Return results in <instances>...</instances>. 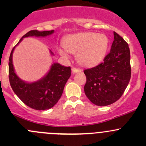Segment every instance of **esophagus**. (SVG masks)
Listing matches in <instances>:
<instances>
[{
  "instance_id": "esophagus-1",
  "label": "esophagus",
  "mask_w": 146,
  "mask_h": 146,
  "mask_svg": "<svg viewBox=\"0 0 146 146\" xmlns=\"http://www.w3.org/2000/svg\"><path fill=\"white\" fill-rule=\"evenodd\" d=\"M71 70H72V73H78V72H81L82 71L81 69L77 68H75V67H72Z\"/></svg>"
}]
</instances>
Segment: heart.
Returning a JSON list of instances; mask_svg holds the SVG:
<instances>
[{"label": "heart", "instance_id": "b5f03b06", "mask_svg": "<svg viewBox=\"0 0 146 146\" xmlns=\"http://www.w3.org/2000/svg\"><path fill=\"white\" fill-rule=\"evenodd\" d=\"M65 49L70 54H77V60L85 66H93L100 63L107 54L109 39L103 34L81 32L68 36L64 42ZM61 56L67 57V53L58 49Z\"/></svg>", "mask_w": 146, "mask_h": 146}]
</instances>
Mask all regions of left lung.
Returning <instances> with one entry per match:
<instances>
[{
	"label": "left lung",
	"mask_w": 146,
	"mask_h": 146,
	"mask_svg": "<svg viewBox=\"0 0 146 146\" xmlns=\"http://www.w3.org/2000/svg\"><path fill=\"white\" fill-rule=\"evenodd\" d=\"M84 73L87 78L84 91L91 102L98 106L115 102L123 95L131 75L128 44L114 32L111 50L104 61Z\"/></svg>",
	"instance_id": "left-lung-1"
}]
</instances>
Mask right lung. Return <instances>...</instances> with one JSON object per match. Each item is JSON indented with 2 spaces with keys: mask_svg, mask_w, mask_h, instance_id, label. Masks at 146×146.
Listing matches in <instances>:
<instances>
[{
  "mask_svg": "<svg viewBox=\"0 0 146 146\" xmlns=\"http://www.w3.org/2000/svg\"><path fill=\"white\" fill-rule=\"evenodd\" d=\"M54 30H31L20 39L15 46L28 36L45 37L52 35ZM13 48L9 58V80L11 88L17 97L26 105L36 110H46L54 107L62 95L65 85L71 75L70 67L54 63L48 73L37 81L27 82L21 80L15 71L13 64ZM51 55H54L50 50Z\"/></svg>",
  "mask_w": 146,
  "mask_h": 146,
  "instance_id": "1",
  "label": "right lung"
}]
</instances>
